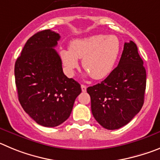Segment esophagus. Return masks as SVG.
Segmentation results:
<instances>
[{"instance_id":"1","label":"esophagus","mask_w":160,"mask_h":160,"mask_svg":"<svg viewBox=\"0 0 160 160\" xmlns=\"http://www.w3.org/2000/svg\"><path fill=\"white\" fill-rule=\"evenodd\" d=\"M81 90L82 92H86V90H87V87H86V85H83V84H81Z\"/></svg>"}]
</instances>
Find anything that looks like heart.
I'll return each instance as SVG.
<instances>
[{
	"instance_id": "heart-1",
	"label": "heart",
	"mask_w": 160,
	"mask_h": 160,
	"mask_svg": "<svg viewBox=\"0 0 160 160\" xmlns=\"http://www.w3.org/2000/svg\"><path fill=\"white\" fill-rule=\"evenodd\" d=\"M121 44L115 35H93L75 39L69 49L60 50V55L68 73L72 75L79 66L78 59H83V68L95 80L108 77L114 68Z\"/></svg>"
}]
</instances>
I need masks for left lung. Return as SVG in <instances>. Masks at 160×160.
Wrapping results in <instances>:
<instances>
[{"instance_id": "left-lung-1", "label": "left lung", "mask_w": 160, "mask_h": 160, "mask_svg": "<svg viewBox=\"0 0 160 160\" xmlns=\"http://www.w3.org/2000/svg\"><path fill=\"white\" fill-rule=\"evenodd\" d=\"M146 70L133 41L125 43L119 64L100 83L88 87L96 121L108 130L128 124L144 102Z\"/></svg>"}]
</instances>
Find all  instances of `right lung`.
<instances>
[{
    "label": "right lung",
    "mask_w": 160,
    "mask_h": 160,
    "mask_svg": "<svg viewBox=\"0 0 160 160\" xmlns=\"http://www.w3.org/2000/svg\"><path fill=\"white\" fill-rule=\"evenodd\" d=\"M60 36L50 29L30 37L15 63L18 99L23 109L38 124L53 128L70 116L80 83L64 74L54 49Z\"/></svg>",
    "instance_id": "obj_1"
}]
</instances>
